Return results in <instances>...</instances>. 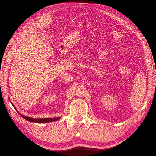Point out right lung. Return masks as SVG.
Segmentation results:
<instances>
[{
    "mask_svg": "<svg viewBox=\"0 0 156 156\" xmlns=\"http://www.w3.org/2000/svg\"><path fill=\"white\" fill-rule=\"evenodd\" d=\"M14 106V105H13ZM15 108V107H14ZM15 109L18 111V113L21 115V116L27 121H28L30 122H35V123H47V122H53V121H57L58 120L61 119V117H54V118H42V119H34L30 117H26L25 115H21L19 113V111L15 108Z\"/></svg>",
    "mask_w": 156,
    "mask_h": 156,
    "instance_id": "obj_1",
    "label": "right lung"
}]
</instances>
